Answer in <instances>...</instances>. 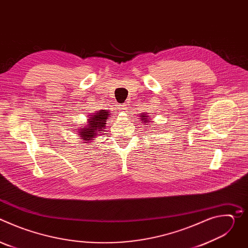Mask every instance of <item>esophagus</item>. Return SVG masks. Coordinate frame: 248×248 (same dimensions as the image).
Segmentation results:
<instances>
[{"instance_id": "obj_1", "label": "esophagus", "mask_w": 248, "mask_h": 248, "mask_svg": "<svg viewBox=\"0 0 248 248\" xmlns=\"http://www.w3.org/2000/svg\"><path fill=\"white\" fill-rule=\"evenodd\" d=\"M121 110L123 112H127L128 111V108H127V104H124L121 106Z\"/></svg>"}]
</instances>
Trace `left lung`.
I'll return each instance as SVG.
<instances>
[{"label":"left lung","mask_w":248,"mask_h":248,"mask_svg":"<svg viewBox=\"0 0 248 248\" xmlns=\"http://www.w3.org/2000/svg\"><path fill=\"white\" fill-rule=\"evenodd\" d=\"M145 116H146V114H145V115L143 114L142 116H141V118H142V121H147V120H146V117H145Z\"/></svg>","instance_id":"obj_1"}]
</instances>
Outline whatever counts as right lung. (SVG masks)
Wrapping results in <instances>:
<instances>
[{
	"label": "right lung",
	"mask_w": 248,
	"mask_h": 248,
	"mask_svg": "<svg viewBox=\"0 0 248 248\" xmlns=\"http://www.w3.org/2000/svg\"><path fill=\"white\" fill-rule=\"evenodd\" d=\"M109 117L108 112H106V110H101L99 112H96L94 116H91L90 119H88V127L81 129L78 133L81 139L84 140H92L96 135H98V132L103 131V128L105 127L106 121H107ZM86 143V142H84Z\"/></svg>",
	"instance_id": "add662e5"
}]
</instances>
